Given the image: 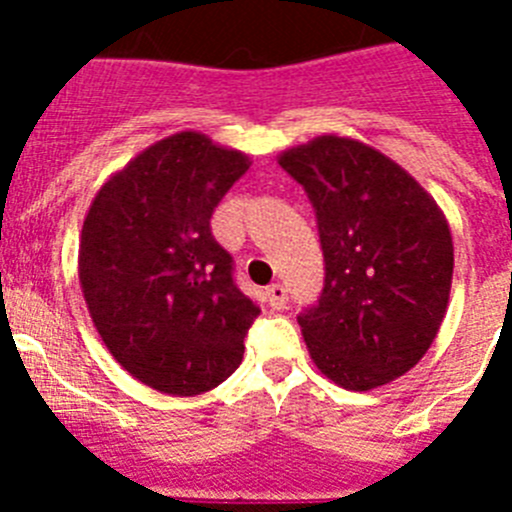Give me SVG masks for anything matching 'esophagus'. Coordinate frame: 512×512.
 Wrapping results in <instances>:
<instances>
[{
	"mask_svg": "<svg viewBox=\"0 0 512 512\" xmlns=\"http://www.w3.org/2000/svg\"><path fill=\"white\" fill-rule=\"evenodd\" d=\"M266 300H269V305L274 307V310H284V307H287V287H284V284H271V287L266 289Z\"/></svg>",
	"mask_w": 512,
	"mask_h": 512,
	"instance_id": "obj_1",
	"label": "esophagus"
}]
</instances>
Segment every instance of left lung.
<instances>
[{
  "label": "left lung",
  "mask_w": 512,
  "mask_h": 512,
  "mask_svg": "<svg viewBox=\"0 0 512 512\" xmlns=\"http://www.w3.org/2000/svg\"><path fill=\"white\" fill-rule=\"evenodd\" d=\"M279 166L305 189L325 259L323 292L297 315L312 361L356 392L402 377L449 305L446 217L408 171L359 140L320 135Z\"/></svg>",
  "instance_id": "1"
}]
</instances>
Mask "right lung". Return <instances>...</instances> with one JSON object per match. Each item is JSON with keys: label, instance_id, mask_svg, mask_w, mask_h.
<instances>
[{"label": "right lung", "instance_id": "1", "mask_svg": "<svg viewBox=\"0 0 512 512\" xmlns=\"http://www.w3.org/2000/svg\"><path fill=\"white\" fill-rule=\"evenodd\" d=\"M248 166L241 151L184 130L110 176L84 217L89 315L117 364L153 390L202 395L243 361L261 310L235 284L210 217Z\"/></svg>", "mask_w": 512, "mask_h": 512}]
</instances>
